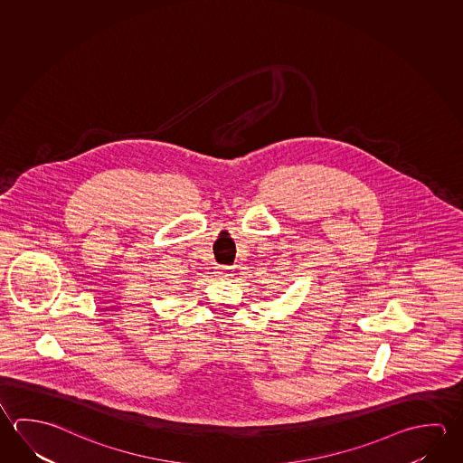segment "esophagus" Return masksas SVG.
Listing matches in <instances>:
<instances>
[{"label": "esophagus", "instance_id": "esophagus-1", "mask_svg": "<svg viewBox=\"0 0 463 463\" xmlns=\"http://www.w3.org/2000/svg\"><path fill=\"white\" fill-rule=\"evenodd\" d=\"M216 276H218V278H221V279H224V278H229V276H232V268L218 267L216 268Z\"/></svg>", "mask_w": 463, "mask_h": 463}]
</instances>
